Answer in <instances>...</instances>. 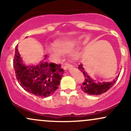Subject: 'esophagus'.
Listing matches in <instances>:
<instances>
[{
	"instance_id": "obj_1",
	"label": "esophagus",
	"mask_w": 131,
	"mask_h": 131,
	"mask_svg": "<svg viewBox=\"0 0 131 131\" xmlns=\"http://www.w3.org/2000/svg\"><path fill=\"white\" fill-rule=\"evenodd\" d=\"M71 67V64L70 63H65V62H63L62 63V67L63 68L64 70H67L68 68H70Z\"/></svg>"
}]
</instances>
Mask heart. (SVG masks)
I'll return each mask as SVG.
<instances>
[{
  "label": "heart",
  "mask_w": 131,
  "mask_h": 131,
  "mask_svg": "<svg viewBox=\"0 0 131 131\" xmlns=\"http://www.w3.org/2000/svg\"><path fill=\"white\" fill-rule=\"evenodd\" d=\"M78 41L76 39L58 40L54 43L55 49L51 51V53L56 57H59L61 53H67L70 52L78 46ZM74 58H77L78 53L75 52L73 54Z\"/></svg>",
  "instance_id": "b5f03b06"
}]
</instances>
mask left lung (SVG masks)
<instances>
[{"instance_id": "left-lung-1", "label": "left lung", "mask_w": 131, "mask_h": 131, "mask_svg": "<svg viewBox=\"0 0 131 131\" xmlns=\"http://www.w3.org/2000/svg\"><path fill=\"white\" fill-rule=\"evenodd\" d=\"M79 70L82 72L84 77V81L82 83V85L81 86V89L84 92L89 95H99L103 93L106 92L108 90L110 89L112 86L115 84V83L118 80L119 76H117L113 82H97L96 83L95 80H93L91 78L88 74L85 71L82 67V64H79L78 66Z\"/></svg>"}]
</instances>
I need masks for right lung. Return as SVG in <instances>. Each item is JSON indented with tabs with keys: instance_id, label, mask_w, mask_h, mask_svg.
I'll return each mask as SVG.
<instances>
[{
	"instance_id": "1",
	"label": "right lung",
	"mask_w": 131,
	"mask_h": 131,
	"mask_svg": "<svg viewBox=\"0 0 131 131\" xmlns=\"http://www.w3.org/2000/svg\"><path fill=\"white\" fill-rule=\"evenodd\" d=\"M47 56H46V58ZM13 68L16 79L25 91L39 97H47L57 91L64 70L61 64L42 61L36 66H26L15 47Z\"/></svg>"
}]
</instances>
